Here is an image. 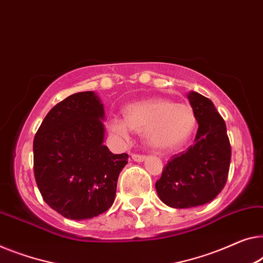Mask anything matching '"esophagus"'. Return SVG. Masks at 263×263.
<instances>
[{
  "mask_svg": "<svg viewBox=\"0 0 263 263\" xmlns=\"http://www.w3.org/2000/svg\"><path fill=\"white\" fill-rule=\"evenodd\" d=\"M132 159L136 162H142L147 159L146 155H141V154H132Z\"/></svg>",
  "mask_w": 263,
  "mask_h": 263,
  "instance_id": "esophagus-1",
  "label": "esophagus"
}]
</instances>
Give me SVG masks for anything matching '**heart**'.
Listing matches in <instances>:
<instances>
[{"label": "heart", "mask_w": 263, "mask_h": 263, "mask_svg": "<svg viewBox=\"0 0 263 263\" xmlns=\"http://www.w3.org/2000/svg\"><path fill=\"white\" fill-rule=\"evenodd\" d=\"M195 125L196 117L191 106L163 98L129 104L124 109V120L112 117L108 123L110 132L121 139H127L130 129L143 132L147 146L159 152L182 146L191 136Z\"/></svg>", "instance_id": "heart-1"}]
</instances>
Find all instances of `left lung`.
Segmentation results:
<instances>
[{
    "label": "left lung",
    "instance_id": "1",
    "mask_svg": "<svg viewBox=\"0 0 263 263\" xmlns=\"http://www.w3.org/2000/svg\"><path fill=\"white\" fill-rule=\"evenodd\" d=\"M198 122L195 144L176 155L155 182L158 196L174 209H189L210 203L226 185L231 147L227 125L209 98L187 93Z\"/></svg>",
    "mask_w": 263,
    "mask_h": 263
}]
</instances>
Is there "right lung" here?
I'll list each match as a JSON object with an SVG mask.
<instances>
[{
	"mask_svg": "<svg viewBox=\"0 0 263 263\" xmlns=\"http://www.w3.org/2000/svg\"><path fill=\"white\" fill-rule=\"evenodd\" d=\"M104 106L93 91L53 106L33 142L34 176L44 200L68 219L103 214L116 197L128 154L104 146Z\"/></svg>",
	"mask_w": 263,
	"mask_h": 263,
	"instance_id": "obj_1",
	"label": "right lung"
}]
</instances>
